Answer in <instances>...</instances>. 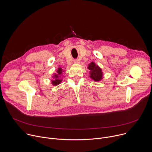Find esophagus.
Here are the masks:
<instances>
[{"label":"esophagus","mask_w":152,"mask_h":152,"mask_svg":"<svg viewBox=\"0 0 152 152\" xmlns=\"http://www.w3.org/2000/svg\"><path fill=\"white\" fill-rule=\"evenodd\" d=\"M79 62H80L79 60L77 59H76L74 60V63H75V64H79Z\"/></svg>","instance_id":"1"}]
</instances>
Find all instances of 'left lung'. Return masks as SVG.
Masks as SVG:
<instances>
[{"instance_id": "1", "label": "left lung", "mask_w": 152, "mask_h": 152, "mask_svg": "<svg viewBox=\"0 0 152 152\" xmlns=\"http://www.w3.org/2000/svg\"><path fill=\"white\" fill-rule=\"evenodd\" d=\"M88 69L91 71L90 77L96 81H99L102 78V72L100 68H99L94 62H91L88 67Z\"/></svg>"}]
</instances>
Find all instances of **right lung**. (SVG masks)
<instances>
[{
    "label": "right lung",
    "instance_id": "obj_1",
    "mask_svg": "<svg viewBox=\"0 0 152 152\" xmlns=\"http://www.w3.org/2000/svg\"><path fill=\"white\" fill-rule=\"evenodd\" d=\"M62 69L61 68H59L58 69V70L57 71V73H58V75H54V77H55V79L54 80H52V83L54 85H57L58 84H59L61 82V79H59V75L62 73Z\"/></svg>",
    "mask_w": 152,
    "mask_h": 152
}]
</instances>
